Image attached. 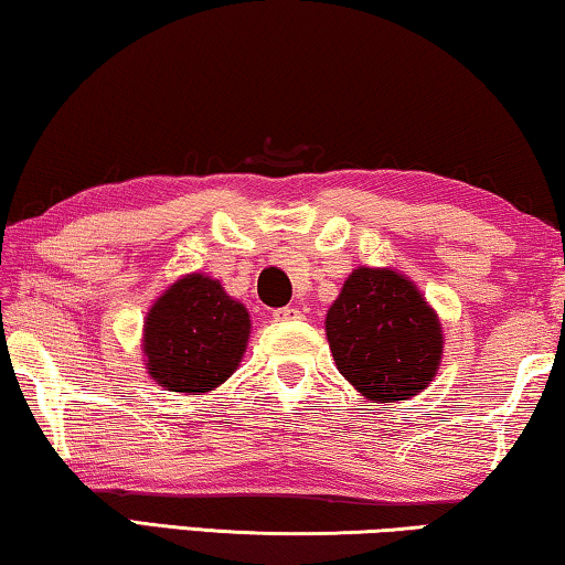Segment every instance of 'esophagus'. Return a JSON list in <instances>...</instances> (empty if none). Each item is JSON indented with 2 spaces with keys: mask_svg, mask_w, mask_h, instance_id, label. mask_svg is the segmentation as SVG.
I'll use <instances>...</instances> for the list:
<instances>
[{
  "mask_svg": "<svg viewBox=\"0 0 565 565\" xmlns=\"http://www.w3.org/2000/svg\"><path fill=\"white\" fill-rule=\"evenodd\" d=\"M275 321H300L302 313L296 306H285V308H277L275 310Z\"/></svg>",
  "mask_w": 565,
  "mask_h": 565,
  "instance_id": "esophagus-1",
  "label": "esophagus"
}]
</instances>
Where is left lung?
Returning a JSON list of instances; mask_svg holds the SVG:
<instances>
[{"mask_svg":"<svg viewBox=\"0 0 565 565\" xmlns=\"http://www.w3.org/2000/svg\"><path fill=\"white\" fill-rule=\"evenodd\" d=\"M326 339L339 372L374 403L415 397L444 356L436 310L387 267H356L347 277L326 313Z\"/></svg>","mask_w":565,"mask_h":565,"instance_id":"obj_1","label":"left lung"}]
</instances>
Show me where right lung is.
Here are the masks:
<instances>
[{"instance_id":"1","label":"right lung","mask_w":565,"mask_h":565,"mask_svg":"<svg viewBox=\"0 0 565 565\" xmlns=\"http://www.w3.org/2000/svg\"><path fill=\"white\" fill-rule=\"evenodd\" d=\"M249 313L214 277L193 273L170 285L145 318L147 374L170 392L201 395L224 384L249 341Z\"/></svg>"}]
</instances>
